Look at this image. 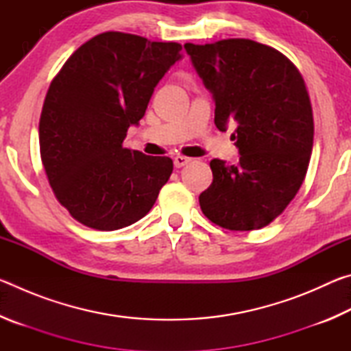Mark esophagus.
I'll return each instance as SVG.
<instances>
[{
  "label": "esophagus",
  "mask_w": 351,
  "mask_h": 351,
  "mask_svg": "<svg viewBox=\"0 0 351 351\" xmlns=\"http://www.w3.org/2000/svg\"><path fill=\"white\" fill-rule=\"evenodd\" d=\"M189 162H190V159L186 158V156H176L173 159V164H175L176 169H181V167H184V165H187Z\"/></svg>",
  "instance_id": "34e87169"
}]
</instances>
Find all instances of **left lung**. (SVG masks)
Wrapping results in <instances>:
<instances>
[{
    "mask_svg": "<svg viewBox=\"0 0 351 351\" xmlns=\"http://www.w3.org/2000/svg\"><path fill=\"white\" fill-rule=\"evenodd\" d=\"M184 49L215 100L217 128L235 125L240 153L234 165L212 159L201 210L229 230L265 228L293 201L310 164L314 122L304 77L282 52L254 40Z\"/></svg>",
    "mask_w": 351,
    "mask_h": 351,
    "instance_id": "obj_1",
    "label": "left lung"
}]
</instances>
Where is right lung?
<instances>
[{
    "instance_id": "obj_1",
    "label": "right lung",
    "mask_w": 351,
    "mask_h": 351,
    "mask_svg": "<svg viewBox=\"0 0 351 351\" xmlns=\"http://www.w3.org/2000/svg\"><path fill=\"white\" fill-rule=\"evenodd\" d=\"M181 49L104 32L83 43L51 82L38 125L41 162L58 203L79 223L127 228L150 212L169 181L170 158L130 150L123 139Z\"/></svg>"
}]
</instances>
